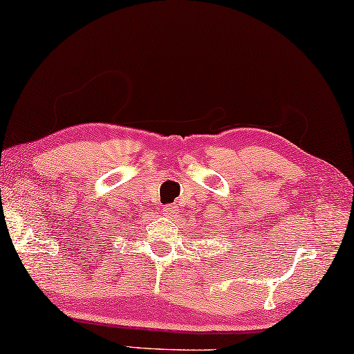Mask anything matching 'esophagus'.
<instances>
[{
  "label": "esophagus",
  "mask_w": 354,
  "mask_h": 354,
  "mask_svg": "<svg viewBox=\"0 0 354 354\" xmlns=\"http://www.w3.org/2000/svg\"><path fill=\"white\" fill-rule=\"evenodd\" d=\"M177 212H178L177 204H167L162 207V215H165L166 218H174V216L177 215Z\"/></svg>",
  "instance_id": "1"
}]
</instances>
